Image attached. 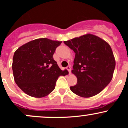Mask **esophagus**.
I'll use <instances>...</instances> for the list:
<instances>
[{
  "label": "esophagus",
  "mask_w": 128,
  "mask_h": 128,
  "mask_svg": "<svg viewBox=\"0 0 128 128\" xmlns=\"http://www.w3.org/2000/svg\"><path fill=\"white\" fill-rule=\"evenodd\" d=\"M66 70L68 71V72H69V74H71V66H66Z\"/></svg>",
  "instance_id": "1"
}]
</instances>
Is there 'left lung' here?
<instances>
[{"instance_id": "obj_1", "label": "left lung", "mask_w": 128, "mask_h": 128, "mask_svg": "<svg viewBox=\"0 0 128 128\" xmlns=\"http://www.w3.org/2000/svg\"><path fill=\"white\" fill-rule=\"evenodd\" d=\"M64 44L75 53L72 72L77 77V83L70 86L72 92L84 98L100 93L112 80L116 64L110 45L92 34Z\"/></svg>"}]
</instances>
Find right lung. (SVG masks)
Returning a JSON list of instances; mask_svg holds the SVG:
<instances>
[{"instance_id": "add662e5", "label": "right lung", "mask_w": 128, "mask_h": 128, "mask_svg": "<svg viewBox=\"0 0 128 128\" xmlns=\"http://www.w3.org/2000/svg\"><path fill=\"white\" fill-rule=\"evenodd\" d=\"M62 42L38 38L26 43L14 53L12 70L15 82L26 94L42 98L55 89L60 76L68 74L54 60L56 48Z\"/></svg>"}]
</instances>
